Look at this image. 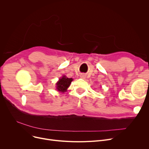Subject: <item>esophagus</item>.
<instances>
[{"label": "esophagus", "instance_id": "34e87169", "mask_svg": "<svg viewBox=\"0 0 149 149\" xmlns=\"http://www.w3.org/2000/svg\"><path fill=\"white\" fill-rule=\"evenodd\" d=\"M80 77H81V78H82V79H84V75H80Z\"/></svg>", "mask_w": 149, "mask_h": 149}]
</instances>
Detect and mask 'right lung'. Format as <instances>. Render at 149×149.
Listing matches in <instances>:
<instances>
[{"mask_svg": "<svg viewBox=\"0 0 149 149\" xmlns=\"http://www.w3.org/2000/svg\"><path fill=\"white\" fill-rule=\"evenodd\" d=\"M72 80L73 79H71V78L69 79V78H67L66 76H63L57 83L56 85L57 90L61 92H66Z\"/></svg>", "mask_w": 149, "mask_h": 149, "instance_id": "add662e5", "label": "right lung"}]
</instances>
